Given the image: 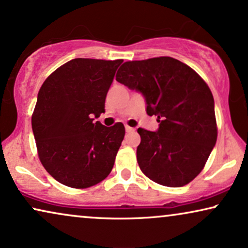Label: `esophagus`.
<instances>
[{
    "label": "esophagus",
    "mask_w": 248,
    "mask_h": 248,
    "mask_svg": "<svg viewBox=\"0 0 248 248\" xmlns=\"http://www.w3.org/2000/svg\"><path fill=\"white\" fill-rule=\"evenodd\" d=\"M126 131H127V133H133V131H135V128L126 126Z\"/></svg>",
    "instance_id": "obj_1"
}]
</instances>
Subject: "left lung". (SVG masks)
<instances>
[{
  "instance_id": "obj_1",
  "label": "left lung",
  "mask_w": 248,
  "mask_h": 248,
  "mask_svg": "<svg viewBox=\"0 0 248 248\" xmlns=\"http://www.w3.org/2000/svg\"><path fill=\"white\" fill-rule=\"evenodd\" d=\"M117 81L143 95L146 113L156 115V131L138 128L137 161L145 176L181 187L203 170L217 141L214 100L206 82L170 57L128 61Z\"/></svg>"
}]
</instances>
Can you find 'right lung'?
I'll return each mask as SVG.
<instances>
[{
	"instance_id": "obj_1",
	"label": "right lung",
	"mask_w": 248,
	"mask_h": 248,
	"mask_svg": "<svg viewBox=\"0 0 248 248\" xmlns=\"http://www.w3.org/2000/svg\"><path fill=\"white\" fill-rule=\"evenodd\" d=\"M124 60L74 59L49 75L38 92L31 117L39 160L59 183L87 188L105 179L124 137L118 122H94Z\"/></svg>"
}]
</instances>
